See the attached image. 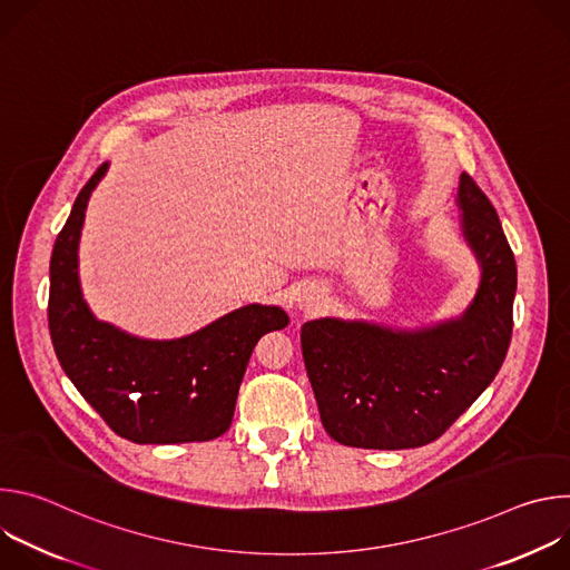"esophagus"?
<instances>
[{"mask_svg":"<svg viewBox=\"0 0 570 570\" xmlns=\"http://www.w3.org/2000/svg\"><path fill=\"white\" fill-rule=\"evenodd\" d=\"M299 306L306 308V311H311V308H315V299H313V297H304V299H299Z\"/></svg>","mask_w":570,"mask_h":570,"instance_id":"obj_1","label":"esophagus"}]
</instances>
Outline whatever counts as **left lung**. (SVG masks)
Segmentation results:
<instances>
[{
	"mask_svg": "<svg viewBox=\"0 0 570 570\" xmlns=\"http://www.w3.org/2000/svg\"><path fill=\"white\" fill-rule=\"evenodd\" d=\"M462 232L482 277L469 308L420 332L322 317L302 327V356L324 431L356 449L438 440L499 374L510 338L517 262L494 205L462 174Z\"/></svg>",
	"mask_w": 570,
	"mask_h": 570,
	"instance_id": "left-lung-1",
	"label": "left lung"
}]
</instances>
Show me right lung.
<instances>
[{"label": "right lung", "mask_w": 570, "mask_h": 570, "mask_svg": "<svg viewBox=\"0 0 570 570\" xmlns=\"http://www.w3.org/2000/svg\"><path fill=\"white\" fill-rule=\"evenodd\" d=\"M101 165L80 189L49 266V334L60 367L119 435L135 444L209 442L234 417L257 341L284 330L279 306L250 304L178 341H139L99 322L78 286V238Z\"/></svg>", "instance_id": "add662e5"}]
</instances>
